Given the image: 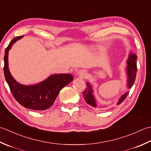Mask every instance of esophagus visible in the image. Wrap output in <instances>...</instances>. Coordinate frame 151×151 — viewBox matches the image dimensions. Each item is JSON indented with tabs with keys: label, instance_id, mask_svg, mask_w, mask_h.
<instances>
[{
	"label": "esophagus",
	"instance_id": "esophagus-1",
	"mask_svg": "<svg viewBox=\"0 0 151 151\" xmlns=\"http://www.w3.org/2000/svg\"><path fill=\"white\" fill-rule=\"evenodd\" d=\"M78 75L79 76V77L81 78H85L87 77L88 76V73L86 70H84V69H82V70H80L78 73Z\"/></svg>",
	"mask_w": 151,
	"mask_h": 151
}]
</instances>
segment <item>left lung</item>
I'll return each instance as SVG.
<instances>
[{"label":"left lung","instance_id":"1","mask_svg":"<svg viewBox=\"0 0 151 151\" xmlns=\"http://www.w3.org/2000/svg\"><path fill=\"white\" fill-rule=\"evenodd\" d=\"M126 71L127 75V88L128 89H129L132 87L134 85L135 82V77H136V73H137V55L136 54H133L132 52L129 53V55L128 56V59L127 60V66L126 68ZM87 88L83 91V97L84 98L85 101L86 102L88 105H90L91 107H93L94 108H97V106L96 100L93 94V86L90 82H87L86 83ZM129 91H127L123 95L121 96V97L118 100V102L116 103V105H120L121 103L124 100Z\"/></svg>","mask_w":151,"mask_h":151}]
</instances>
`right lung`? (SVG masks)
Listing matches in <instances>:
<instances>
[{
    "instance_id": "right-lung-1",
    "label": "right lung",
    "mask_w": 151,
    "mask_h": 151,
    "mask_svg": "<svg viewBox=\"0 0 151 151\" xmlns=\"http://www.w3.org/2000/svg\"><path fill=\"white\" fill-rule=\"evenodd\" d=\"M23 36L12 39L6 48L4 58L5 79L14 98L21 105L36 111H44L52 107L60 90L73 80L70 74H55L33 85H23L12 76L8 67V52L13 44Z\"/></svg>"
}]
</instances>
